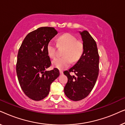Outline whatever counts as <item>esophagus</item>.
<instances>
[{
	"instance_id": "esophagus-1",
	"label": "esophagus",
	"mask_w": 125,
	"mask_h": 125,
	"mask_svg": "<svg viewBox=\"0 0 125 125\" xmlns=\"http://www.w3.org/2000/svg\"><path fill=\"white\" fill-rule=\"evenodd\" d=\"M60 74H62L63 73V72L62 71H61V70H60Z\"/></svg>"
}]
</instances>
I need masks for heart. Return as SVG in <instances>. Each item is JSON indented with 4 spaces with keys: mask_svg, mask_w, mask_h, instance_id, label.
Wrapping results in <instances>:
<instances>
[{
    "mask_svg": "<svg viewBox=\"0 0 125 125\" xmlns=\"http://www.w3.org/2000/svg\"><path fill=\"white\" fill-rule=\"evenodd\" d=\"M58 45L65 47L62 55L64 57H57L52 61L54 67L60 69L67 68L72 62H76L81 57L83 53V45L77 39L70 33L61 35L58 39ZM47 51L51 58H54L56 54V45L51 41L48 44Z\"/></svg>",
    "mask_w": 125,
    "mask_h": 125,
    "instance_id": "1",
    "label": "heart"
}]
</instances>
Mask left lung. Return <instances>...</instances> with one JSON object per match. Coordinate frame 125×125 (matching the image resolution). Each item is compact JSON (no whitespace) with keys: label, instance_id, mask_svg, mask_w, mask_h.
<instances>
[{"label":"left lung","instance_id":"obj_1","mask_svg":"<svg viewBox=\"0 0 125 125\" xmlns=\"http://www.w3.org/2000/svg\"><path fill=\"white\" fill-rule=\"evenodd\" d=\"M83 45V53L77 62L64 72L68 77L64 93L70 100L77 101L85 98L93 89L99 72V55L97 44L87 31H79ZM70 72L75 73L71 76Z\"/></svg>","mask_w":125,"mask_h":125}]
</instances>
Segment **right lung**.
<instances>
[{"label": "right lung", "mask_w": 125, "mask_h": 125, "mask_svg": "<svg viewBox=\"0 0 125 125\" xmlns=\"http://www.w3.org/2000/svg\"><path fill=\"white\" fill-rule=\"evenodd\" d=\"M58 32L44 27L30 32L24 39L18 54L16 73L25 94L34 101L48 95L50 86L60 75L59 69L46 71L51 65L47 47Z\"/></svg>", "instance_id": "1"}]
</instances>
